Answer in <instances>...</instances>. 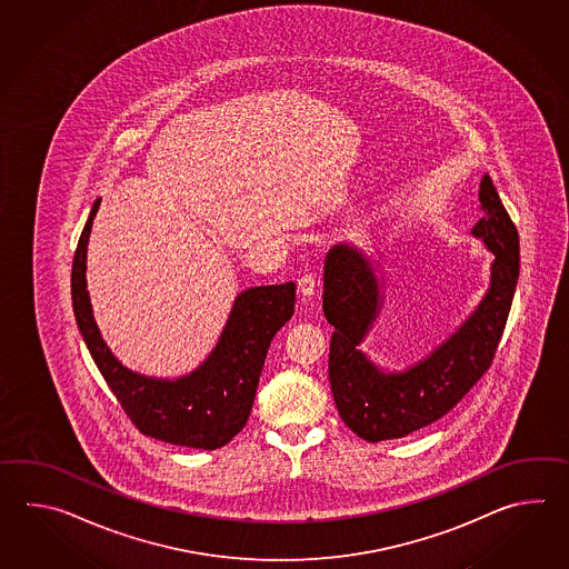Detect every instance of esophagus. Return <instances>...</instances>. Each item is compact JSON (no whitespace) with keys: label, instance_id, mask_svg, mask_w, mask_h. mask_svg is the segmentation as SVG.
Returning <instances> with one entry per match:
<instances>
[{"label":"esophagus","instance_id":"esophagus-1","mask_svg":"<svg viewBox=\"0 0 569 569\" xmlns=\"http://www.w3.org/2000/svg\"><path fill=\"white\" fill-rule=\"evenodd\" d=\"M317 290V277L313 272H307L299 279V292H301L302 301H311V297Z\"/></svg>","mask_w":569,"mask_h":569}]
</instances>
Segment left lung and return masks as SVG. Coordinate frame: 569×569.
<instances>
[{
    "label": "left lung",
    "mask_w": 569,
    "mask_h": 569,
    "mask_svg": "<svg viewBox=\"0 0 569 569\" xmlns=\"http://www.w3.org/2000/svg\"><path fill=\"white\" fill-rule=\"evenodd\" d=\"M483 218L472 236L495 254L490 287L478 309L439 348L405 372H382L360 351L382 309L375 267L348 243L329 250L323 270V313L336 327L329 346V382L339 417L366 441L409 436L448 415L495 360L519 280V233L495 182H480Z\"/></svg>",
    "instance_id": "1"
}]
</instances>
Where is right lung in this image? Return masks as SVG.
<instances>
[{
  "label": "right lung",
  "instance_id": "right-lung-1",
  "mask_svg": "<svg viewBox=\"0 0 569 569\" xmlns=\"http://www.w3.org/2000/svg\"><path fill=\"white\" fill-rule=\"evenodd\" d=\"M99 203L81 231L71 272L74 319L87 350L140 433L182 448H223L248 421L270 341L295 313V282L240 292L216 350L191 375L167 380L132 372L101 338L87 292V243Z\"/></svg>",
  "mask_w": 569,
  "mask_h": 569
}]
</instances>
